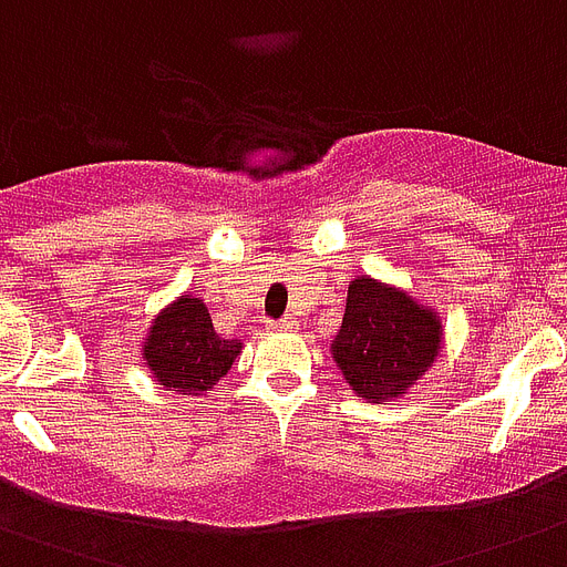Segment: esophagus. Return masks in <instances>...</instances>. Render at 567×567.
<instances>
[{
    "label": "esophagus",
    "instance_id": "34e87169",
    "mask_svg": "<svg viewBox=\"0 0 567 567\" xmlns=\"http://www.w3.org/2000/svg\"><path fill=\"white\" fill-rule=\"evenodd\" d=\"M270 329H274V332H291V329H297V320H291V318L274 320V323H270Z\"/></svg>",
    "mask_w": 567,
    "mask_h": 567
}]
</instances>
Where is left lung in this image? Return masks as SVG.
Returning <instances> with one entry per match:
<instances>
[{
  "mask_svg": "<svg viewBox=\"0 0 567 567\" xmlns=\"http://www.w3.org/2000/svg\"><path fill=\"white\" fill-rule=\"evenodd\" d=\"M444 344L439 309L400 285L355 276L341 329L329 344L344 382L368 403H391L417 385Z\"/></svg>",
  "mask_w": 567,
  "mask_h": 567,
  "instance_id": "1",
  "label": "left lung"
}]
</instances>
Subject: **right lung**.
<instances>
[{"instance_id": "obj_1", "label": "right lung", "mask_w": 567, "mask_h": 567, "mask_svg": "<svg viewBox=\"0 0 567 567\" xmlns=\"http://www.w3.org/2000/svg\"><path fill=\"white\" fill-rule=\"evenodd\" d=\"M240 350V341L214 332L208 306L188 291L155 315L141 341V359L155 382L188 396L208 394L231 371Z\"/></svg>"}]
</instances>
